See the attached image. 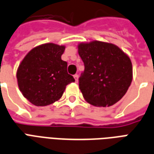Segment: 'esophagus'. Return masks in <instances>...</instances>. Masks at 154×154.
Instances as JSON below:
<instances>
[{"label": "esophagus", "instance_id": "1", "mask_svg": "<svg viewBox=\"0 0 154 154\" xmlns=\"http://www.w3.org/2000/svg\"><path fill=\"white\" fill-rule=\"evenodd\" d=\"M74 78H75V82L77 83V82H78V79H79L78 75H77V74H75V75H74Z\"/></svg>", "mask_w": 154, "mask_h": 154}]
</instances>
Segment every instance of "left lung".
Masks as SVG:
<instances>
[{"mask_svg":"<svg viewBox=\"0 0 154 154\" xmlns=\"http://www.w3.org/2000/svg\"><path fill=\"white\" fill-rule=\"evenodd\" d=\"M78 52L85 64L79 86L85 100L96 106L121 100L133 78L130 57L115 44L100 41L79 43Z\"/></svg>","mask_w":154,"mask_h":154,"instance_id":"left-lung-1","label":"left lung"}]
</instances>
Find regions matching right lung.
I'll return each instance as SVG.
<instances>
[{"label":"right lung","mask_w":154,"mask_h":154,"mask_svg":"<svg viewBox=\"0 0 154 154\" xmlns=\"http://www.w3.org/2000/svg\"><path fill=\"white\" fill-rule=\"evenodd\" d=\"M65 48L51 42L39 45L20 64L16 73L18 86L33 105L43 106L57 102L66 85L75 82L67 72V62L61 60Z\"/></svg>","instance_id":"1"}]
</instances>
